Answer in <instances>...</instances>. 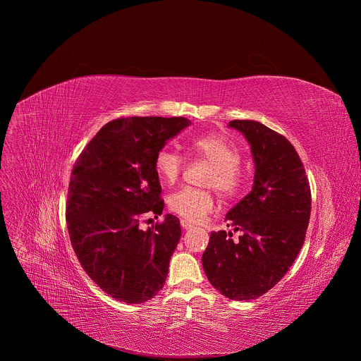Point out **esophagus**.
I'll return each mask as SVG.
<instances>
[{
    "instance_id": "obj_1",
    "label": "esophagus",
    "mask_w": 361,
    "mask_h": 361,
    "mask_svg": "<svg viewBox=\"0 0 361 361\" xmlns=\"http://www.w3.org/2000/svg\"><path fill=\"white\" fill-rule=\"evenodd\" d=\"M180 224H181V227H183L184 230H190V228L194 227V224H192L191 221H188V220H181Z\"/></svg>"
}]
</instances>
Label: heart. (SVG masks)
<instances>
[{
	"label": "heart",
	"instance_id": "b5f03b06",
	"mask_svg": "<svg viewBox=\"0 0 361 361\" xmlns=\"http://www.w3.org/2000/svg\"><path fill=\"white\" fill-rule=\"evenodd\" d=\"M190 148L213 166L204 181L205 187L216 188L223 197H234L243 188L244 177L238 167L241 154L228 138L219 134L198 135L190 141ZM154 169L164 183L174 184L183 173L184 159L173 149L161 148L154 157ZM169 207L183 219L198 223L213 212L214 197L212 191L185 187L169 197Z\"/></svg>",
	"mask_w": 361,
	"mask_h": 361
}]
</instances>
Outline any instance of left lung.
I'll return each instance as SVG.
<instances>
[{
	"label": "left lung",
	"instance_id": "left-lung-1",
	"mask_svg": "<svg viewBox=\"0 0 361 361\" xmlns=\"http://www.w3.org/2000/svg\"><path fill=\"white\" fill-rule=\"evenodd\" d=\"M230 127L248 140L255 163L251 191L227 213V226L241 231H214L202 254L209 281L231 300H252L273 288L293 266L310 221L312 191L293 144L252 120Z\"/></svg>",
	"mask_w": 361,
	"mask_h": 361
}]
</instances>
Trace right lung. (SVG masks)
<instances>
[{"mask_svg":"<svg viewBox=\"0 0 361 361\" xmlns=\"http://www.w3.org/2000/svg\"><path fill=\"white\" fill-rule=\"evenodd\" d=\"M187 126L184 117L116 118L73 167L66 207L71 245L90 279L120 301H147L166 283L180 220L167 214L147 231L140 224L164 209L154 157Z\"/></svg>","mask_w":361,"mask_h":361,"instance_id":"add662e5","label":"right lung"}]
</instances>
